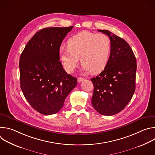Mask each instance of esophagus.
<instances>
[{"mask_svg":"<svg viewBox=\"0 0 155 155\" xmlns=\"http://www.w3.org/2000/svg\"><path fill=\"white\" fill-rule=\"evenodd\" d=\"M84 80V78H82V77H78V79H77V81H78V82L80 83V82H81L82 81H83Z\"/></svg>","mask_w":155,"mask_h":155,"instance_id":"34e87169","label":"esophagus"}]
</instances>
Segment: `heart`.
<instances>
[{
    "instance_id": "obj_1",
    "label": "heart",
    "mask_w": 155,
    "mask_h": 155,
    "mask_svg": "<svg viewBox=\"0 0 155 155\" xmlns=\"http://www.w3.org/2000/svg\"><path fill=\"white\" fill-rule=\"evenodd\" d=\"M68 47L61 46L59 54L68 72H72L77 67L80 58L83 70L93 74L102 71L106 66L110 51L111 41L103 34H94L88 31L79 32L68 41Z\"/></svg>"
}]
</instances>
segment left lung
Segmentation results:
<instances>
[{
  "label": "left lung",
  "instance_id": "1",
  "mask_svg": "<svg viewBox=\"0 0 155 155\" xmlns=\"http://www.w3.org/2000/svg\"><path fill=\"white\" fill-rule=\"evenodd\" d=\"M112 48L104 70L91 79L94 85L93 107L102 115L111 116L123 110L136 90V59L129 44L107 30Z\"/></svg>",
  "mask_w": 155,
  "mask_h": 155
}]
</instances>
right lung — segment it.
Returning a JSON list of instances; mask_svg holds the SVG:
<instances>
[{"instance_id":"add662e5","label":"right lung","mask_w":155,"mask_h":155,"mask_svg":"<svg viewBox=\"0 0 155 155\" xmlns=\"http://www.w3.org/2000/svg\"><path fill=\"white\" fill-rule=\"evenodd\" d=\"M47 28L30 39L19 59L20 86L29 104L41 114H56L77 86L76 77L68 74L59 61L62 40L72 30Z\"/></svg>"}]
</instances>
